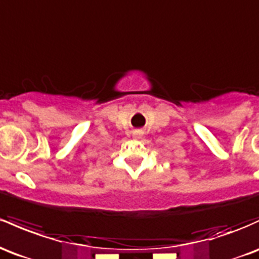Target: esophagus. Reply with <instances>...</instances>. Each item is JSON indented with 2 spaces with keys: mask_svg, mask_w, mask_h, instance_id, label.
I'll return each instance as SVG.
<instances>
[{
  "mask_svg": "<svg viewBox=\"0 0 259 259\" xmlns=\"http://www.w3.org/2000/svg\"><path fill=\"white\" fill-rule=\"evenodd\" d=\"M135 138H140V134H139V133H135Z\"/></svg>",
  "mask_w": 259,
  "mask_h": 259,
  "instance_id": "34e87169",
  "label": "esophagus"
}]
</instances>
